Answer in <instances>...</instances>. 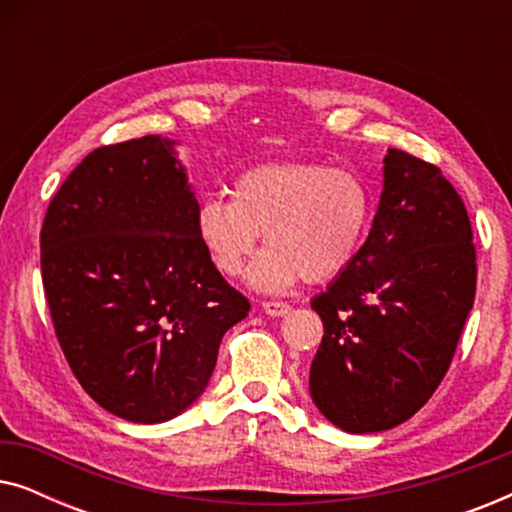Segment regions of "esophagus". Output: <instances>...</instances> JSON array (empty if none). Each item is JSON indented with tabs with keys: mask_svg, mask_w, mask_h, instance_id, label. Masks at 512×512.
<instances>
[{
	"mask_svg": "<svg viewBox=\"0 0 512 512\" xmlns=\"http://www.w3.org/2000/svg\"><path fill=\"white\" fill-rule=\"evenodd\" d=\"M261 310L268 314V317H286V314L291 312V305L282 303V300H265Z\"/></svg>",
	"mask_w": 512,
	"mask_h": 512,
	"instance_id": "esophagus-1",
	"label": "esophagus"
}]
</instances>
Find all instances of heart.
Segmentation results:
<instances>
[{
  "label": "heart",
  "mask_w": 512,
  "mask_h": 512,
  "mask_svg": "<svg viewBox=\"0 0 512 512\" xmlns=\"http://www.w3.org/2000/svg\"><path fill=\"white\" fill-rule=\"evenodd\" d=\"M373 195L359 174L321 163H270L242 172L233 198L209 195L195 212V235L214 268L242 275L265 235L249 282L286 291L300 279L321 284L338 277L366 240Z\"/></svg>",
  "instance_id": "obj_1"
}]
</instances>
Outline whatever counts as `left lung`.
<instances>
[{
	"mask_svg": "<svg viewBox=\"0 0 512 512\" xmlns=\"http://www.w3.org/2000/svg\"><path fill=\"white\" fill-rule=\"evenodd\" d=\"M466 207L436 165L389 149L368 240L312 298L324 338L310 396L347 433L387 431L433 396L475 298Z\"/></svg>",
	"mask_w": 512,
	"mask_h": 512,
	"instance_id": "obj_1",
	"label": "left lung"
}]
</instances>
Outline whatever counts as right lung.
Listing matches in <instances>:
<instances>
[{
    "instance_id": "1",
    "label": "right lung",
    "mask_w": 512,
    "mask_h": 512,
    "mask_svg": "<svg viewBox=\"0 0 512 512\" xmlns=\"http://www.w3.org/2000/svg\"><path fill=\"white\" fill-rule=\"evenodd\" d=\"M174 139L100 146L48 205L41 277L65 359L95 403L160 424L198 401L249 300L195 235Z\"/></svg>"
}]
</instances>
